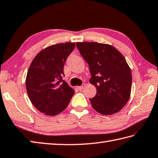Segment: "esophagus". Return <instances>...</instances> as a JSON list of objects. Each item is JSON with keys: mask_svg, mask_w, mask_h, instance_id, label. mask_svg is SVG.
Returning <instances> with one entry per match:
<instances>
[{"mask_svg": "<svg viewBox=\"0 0 158 158\" xmlns=\"http://www.w3.org/2000/svg\"><path fill=\"white\" fill-rule=\"evenodd\" d=\"M85 83H83V84L81 86H79V87H77V89H79V90H82V89L85 88Z\"/></svg>", "mask_w": 158, "mask_h": 158, "instance_id": "esophagus-1", "label": "esophagus"}]
</instances>
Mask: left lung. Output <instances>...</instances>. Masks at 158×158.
I'll return each mask as SVG.
<instances>
[{
    "label": "left lung",
    "mask_w": 158,
    "mask_h": 158,
    "mask_svg": "<svg viewBox=\"0 0 158 158\" xmlns=\"http://www.w3.org/2000/svg\"><path fill=\"white\" fill-rule=\"evenodd\" d=\"M80 54L88 64L95 97L89 98L94 109L103 115L115 114L130 97L132 77L125 57L114 46L98 42H77Z\"/></svg>",
    "instance_id": "left-lung-1"
}]
</instances>
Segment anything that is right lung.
<instances>
[{
    "label": "right lung",
    "instance_id": "obj_1",
    "mask_svg": "<svg viewBox=\"0 0 158 158\" xmlns=\"http://www.w3.org/2000/svg\"><path fill=\"white\" fill-rule=\"evenodd\" d=\"M75 43L52 45L40 51L27 72L26 88L32 104L46 115L55 116L69 106L75 93L62 79L64 66Z\"/></svg>",
    "mask_w": 158,
    "mask_h": 158
}]
</instances>
